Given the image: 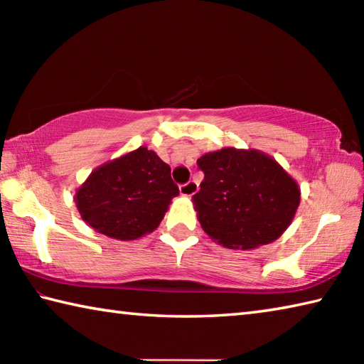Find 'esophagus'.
<instances>
[{
    "mask_svg": "<svg viewBox=\"0 0 364 364\" xmlns=\"http://www.w3.org/2000/svg\"><path fill=\"white\" fill-rule=\"evenodd\" d=\"M197 191H199V184H197L196 181H188L186 184H181V186H180L181 196H186V197L194 196Z\"/></svg>",
    "mask_w": 364,
    "mask_h": 364,
    "instance_id": "esophagus-1",
    "label": "esophagus"
}]
</instances>
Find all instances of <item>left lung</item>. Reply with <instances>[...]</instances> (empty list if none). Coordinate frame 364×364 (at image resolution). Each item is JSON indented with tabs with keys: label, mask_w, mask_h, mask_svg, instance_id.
I'll return each instance as SVG.
<instances>
[{
	"label": "left lung",
	"mask_w": 364,
	"mask_h": 364,
	"mask_svg": "<svg viewBox=\"0 0 364 364\" xmlns=\"http://www.w3.org/2000/svg\"><path fill=\"white\" fill-rule=\"evenodd\" d=\"M204 171L193 196L199 223L228 249H255L278 239L300 204L297 181L273 157L255 149H225L197 159Z\"/></svg>",
	"instance_id": "1"
}]
</instances>
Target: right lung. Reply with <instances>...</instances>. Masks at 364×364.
Wrapping results in <instances>:
<instances>
[{"mask_svg": "<svg viewBox=\"0 0 364 364\" xmlns=\"http://www.w3.org/2000/svg\"><path fill=\"white\" fill-rule=\"evenodd\" d=\"M170 167L141 146L101 165L77 189L75 204L95 231L120 241L152 232L180 194Z\"/></svg>", "mask_w": 364, "mask_h": 364, "instance_id": "obj_1", "label": "right lung"}]
</instances>
